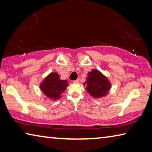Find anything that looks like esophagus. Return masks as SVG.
<instances>
[{"instance_id": "esophagus-1", "label": "esophagus", "mask_w": 152, "mask_h": 152, "mask_svg": "<svg viewBox=\"0 0 152 152\" xmlns=\"http://www.w3.org/2000/svg\"><path fill=\"white\" fill-rule=\"evenodd\" d=\"M73 82H74V83H78V82H79V79L75 80L73 81Z\"/></svg>"}]
</instances>
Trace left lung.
<instances>
[{"mask_svg":"<svg viewBox=\"0 0 152 152\" xmlns=\"http://www.w3.org/2000/svg\"><path fill=\"white\" fill-rule=\"evenodd\" d=\"M86 82L87 92L95 98L105 96L110 88V84L108 79L96 70H93L88 74Z\"/></svg>","mask_w":152,"mask_h":152,"instance_id":"8db88e82","label":"left lung"}]
</instances>
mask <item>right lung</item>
<instances>
[{
    "label": "right lung",
    "instance_id": "add662e5",
    "mask_svg": "<svg viewBox=\"0 0 152 152\" xmlns=\"http://www.w3.org/2000/svg\"><path fill=\"white\" fill-rule=\"evenodd\" d=\"M68 81L60 79L58 73H51L41 84V90L48 97L58 99L68 86Z\"/></svg>",
    "mask_w": 152,
    "mask_h": 152
}]
</instances>
